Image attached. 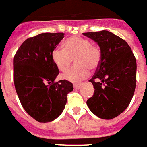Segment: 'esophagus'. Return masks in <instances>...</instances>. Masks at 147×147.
<instances>
[{"mask_svg": "<svg viewBox=\"0 0 147 147\" xmlns=\"http://www.w3.org/2000/svg\"><path fill=\"white\" fill-rule=\"evenodd\" d=\"M80 86L81 84H80V83H75V84H74V87L75 89H80Z\"/></svg>", "mask_w": 147, "mask_h": 147, "instance_id": "obj_1", "label": "esophagus"}]
</instances>
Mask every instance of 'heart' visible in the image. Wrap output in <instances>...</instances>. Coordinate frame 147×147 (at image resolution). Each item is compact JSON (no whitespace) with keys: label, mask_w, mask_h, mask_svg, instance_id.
<instances>
[{"label":"heart","mask_w":147,"mask_h":147,"mask_svg":"<svg viewBox=\"0 0 147 147\" xmlns=\"http://www.w3.org/2000/svg\"><path fill=\"white\" fill-rule=\"evenodd\" d=\"M64 48L57 47L52 53L53 62L61 72H67L72 67L74 59L76 65L63 78L77 82L84 80L89 74V69L96 70L100 62V49L92 44L89 40L74 36L67 39Z\"/></svg>","instance_id":"b5f03b06"}]
</instances>
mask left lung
<instances>
[{
    "label": "left lung",
    "instance_id": "left-lung-1",
    "mask_svg": "<svg viewBox=\"0 0 147 147\" xmlns=\"http://www.w3.org/2000/svg\"><path fill=\"white\" fill-rule=\"evenodd\" d=\"M100 47V65L89 82L94 88L86 101L89 110L104 119L121 114L130 104L136 86L137 63L129 45L108 31L82 33Z\"/></svg>",
    "mask_w": 147,
    "mask_h": 147
}]
</instances>
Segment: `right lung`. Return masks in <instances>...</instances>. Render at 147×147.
Returning <instances> with one entry per match:
<instances>
[{
	"label": "right lung",
	"mask_w": 147,
	"mask_h": 147,
	"mask_svg": "<svg viewBox=\"0 0 147 147\" xmlns=\"http://www.w3.org/2000/svg\"><path fill=\"white\" fill-rule=\"evenodd\" d=\"M64 33H43L29 37L20 46L13 59L14 85L28 114L39 122H52L65 109L67 94L74 90L71 82H55L59 71L52 53Z\"/></svg>",
	"instance_id": "1"
}]
</instances>
